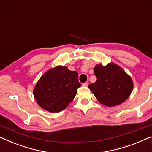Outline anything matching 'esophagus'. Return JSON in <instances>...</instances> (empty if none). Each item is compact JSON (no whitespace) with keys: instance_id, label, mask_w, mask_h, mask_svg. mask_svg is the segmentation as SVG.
Wrapping results in <instances>:
<instances>
[{"instance_id":"1","label":"esophagus","mask_w":152,"mask_h":152,"mask_svg":"<svg viewBox=\"0 0 152 152\" xmlns=\"http://www.w3.org/2000/svg\"><path fill=\"white\" fill-rule=\"evenodd\" d=\"M82 86H88V82L83 83H82Z\"/></svg>"}]
</instances>
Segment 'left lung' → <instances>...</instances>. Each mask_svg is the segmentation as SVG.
<instances>
[{
	"label": "left lung",
	"instance_id": "8db88e82",
	"mask_svg": "<svg viewBox=\"0 0 152 152\" xmlns=\"http://www.w3.org/2000/svg\"><path fill=\"white\" fill-rule=\"evenodd\" d=\"M96 77L88 88L102 104L113 107L125 102L130 95L133 82L124 69L114 63L105 66L102 64L94 68Z\"/></svg>",
	"mask_w": 152,
	"mask_h": 152
}]
</instances>
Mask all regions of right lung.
<instances>
[{"mask_svg":"<svg viewBox=\"0 0 152 152\" xmlns=\"http://www.w3.org/2000/svg\"><path fill=\"white\" fill-rule=\"evenodd\" d=\"M80 86L77 72L59 66L41 77L34 88V95L43 109L59 113L73 100Z\"/></svg>","mask_w":152,"mask_h":152,"instance_id":"obj_1","label":"right lung"}]
</instances>
